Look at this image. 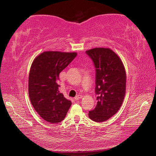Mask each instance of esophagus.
<instances>
[{
  "mask_svg": "<svg viewBox=\"0 0 156 156\" xmlns=\"http://www.w3.org/2000/svg\"><path fill=\"white\" fill-rule=\"evenodd\" d=\"M82 97H83L82 95H81V94H79V95H77V96H76L75 97V100H79V99L82 98Z\"/></svg>",
  "mask_w": 156,
  "mask_h": 156,
  "instance_id": "obj_1",
  "label": "esophagus"
}]
</instances>
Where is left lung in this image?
Returning a JSON list of instances; mask_svg holds the SVG:
<instances>
[{
  "instance_id": "1",
  "label": "left lung",
  "mask_w": 156,
  "mask_h": 156,
  "mask_svg": "<svg viewBox=\"0 0 156 156\" xmlns=\"http://www.w3.org/2000/svg\"><path fill=\"white\" fill-rule=\"evenodd\" d=\"M96 68L97 105L88 116L94 122L109 119L120 109L126 94V73L118 55L108 48H94L86 51Z\"/></svg>"
}]
</instances>
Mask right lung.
<instances>
[{
    "mask_svg": "<svg viewBox=\"0 0 156 156\" xmlns=\"http://www.w3.org/2000/svg\"><path fill=\"white\" fill-rule=\"evenodd\" d=\"M76 53L45 51L32 64L29 94L35 111L45 121L59 123L66 117L72 101L60 93V73L76 57Z\"/></svg>",
    "mask_w": 156,
    "mask_h": 156,
    "instance_id": "add662e5",
    "label": "right lung"
}]
</instances>
